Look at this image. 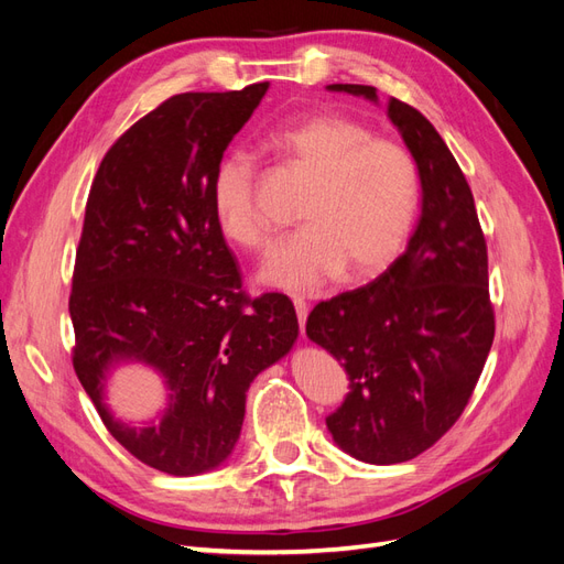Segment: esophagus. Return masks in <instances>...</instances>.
Returning a JSON list of instances; mask_svg holds the SVG:
<instances>
[{"instance_id": "1", "label": "esophagus", "mask_w": 564, "mask_h": 564, "mask_svg": "<svg viewBox=\"0 0 564 564\" xmlns=\"http://www.w3.org/2000/svg\"><path fill=\"white\" fill-rule=\"evenodd\" d=\"M292 301H294V308H296V317H299V324H301V329L305 327V317H308V301H305L303 296H299V294H294L292 296Z\"/></svg>"}]
</instances>
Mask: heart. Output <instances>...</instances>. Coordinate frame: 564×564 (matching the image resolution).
I'll return each mask as SVG.
<instances>
[{"label":"heart","instance_id":"b5f03b06","mask_svg":"<svg viewBox=\"0 0 564 564\" xmlns=\"http://www.w3.org/2000/svg\"><path fill=\"white\" fill-rule=\"evenodd\" d=\"M263 145L311 178L299 204L303 226L272 249L261 280L280 289H315L338 272L365 278L386 268L414 226L421 176L412 152L346 115H313L272 127ZM259 166L230 150L212 176V212L230 242L251 251L270 245L256 199Z\"/></svg>","mask_w":564,"mask_h":564}]
</instances>
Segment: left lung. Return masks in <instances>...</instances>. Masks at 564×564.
<instances>
[{"instance_id":"obj_1","label":"left lung","mask_w":564,"mask_h":564,"mask_svg":"<svg viewBox=\"0 0 564 564\" xmlns=\"http://www.w3.org/2000/svg\"><path fill=\"white\" fill-rule=\"evenodd\" d=\"M329 89L377 100L367 84ZM388 115L419 164L416 232L383 275L319 301L305 322L350 381L327 429L340 449L379 466L419 456L452 429L497 329L487 242L464 172L416 108L390 98Z\"/></svg>"}]
</instances>
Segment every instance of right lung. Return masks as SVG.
<instances>
[{
  "mask_svg": "<svg viewBox=\"0 0 564 564\" xmlns=\"http://www.w3.org/2000/svg\"><path fill=\"white\" fill-rule=\"evenodd\" d=\"M270 84L187 91L131 124L94 176L73 270V367L108 433L169 475L216 468L235 447L256 373L299 336L289 296L251 299L212 212V176ZM117 359L155 366L170 409L152 430L117 424L102 379Z\"/></svg>",
  "mask_w": 564,
  "mask_h": 564,
  "instance_id": "obj_1",
  "label": "right lung"
}]
</instances>
